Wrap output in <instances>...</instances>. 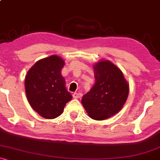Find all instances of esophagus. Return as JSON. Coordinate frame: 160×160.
<instances>
[{"label":"esophagus","mask_w":160,"mask_h":160,"mask_svg":"<svg viewBox=\"0 0 160 160\" xmlns=\"http://www.w3.org/2000/svg\"><path fill=\"white\" fill-rule=\"evenodd\" d=\"M82 96H83V94L80 93H73V97L74 99L80 98V97H82Z\"/></svg>","instance_id":"34e87169"}]
</instances>
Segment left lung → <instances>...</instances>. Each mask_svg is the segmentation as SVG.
Wrapping results in <instances>:
<instances>
[{
  "label": "left lung",
  "instance_id": "left-lung-1",
  "mask_svg": "<svg viewBox=\"0 0 160 160\" xmlns=\"http://www.w3.org/2000/svg\"><path fill=\"white\" fill-rule=\"evenodd\" d=\"M95 83L81 102L93 120H104L122 110L129 95V83L118 67L108 60L93 65Z\"/></svg>",
  "mask_w": 160,
  "mask_h": 160
}]
</instances>
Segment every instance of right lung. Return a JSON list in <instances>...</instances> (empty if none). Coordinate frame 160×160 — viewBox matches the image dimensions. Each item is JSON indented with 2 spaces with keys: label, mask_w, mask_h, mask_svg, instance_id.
Here are the masks:
<instances>
[{
  "label": "right lung",
  "mask_w": 160,
  "mask_h": 160,
  "mask_svg": "<svg viewBox=\"0 0 160 160\" xmlns=\"http://www.w3.org/2000/svg\"><path fill=\"white\" fill-rule=\"evenodd\" d=\"M65 61L58 55L39 60L25 77V93L31 107L45 119L61 115L73 97L61 74Z\"/></svg>",
  "instance_id": "obj_1"
}]
</instances>
